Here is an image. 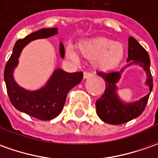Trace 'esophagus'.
<instances>
[{"label":"esophagus","mask_w":158,"mask_h":158,"mask_svg":"<svg viewBox=\"0 0 158 158\" xmlns=\"http://www.w3.org/2000/svg\"><path fill=\"white\" fill-rule=\"evenodd\" d=\"M92 77V74H91V73L87 72V71L83 73V78H84V79L89 78V77Z\"/></svg>","instance_id":"34e87169"}]
</instances>
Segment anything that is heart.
<instances>
[{
	"instance_id": "1",
	"label": "heart",
	"mask_w": 158,
	"mask_h": 158,
	"mask_svg": "<svg viewBox=\"0 0 158 158\" xmlns=\"http://www.w3.org/2000/svg\"><path fill=\"white\" fill-rule=\"evenodd\" d=\"M78 52L86 58H92V65L101 71H110L118 67L125 56V46L120 42L107 38H94L81 41L78 44ZM79 53L68 46L66 54L69 59L78 61Z\"/></svg>"
}]
</instances>
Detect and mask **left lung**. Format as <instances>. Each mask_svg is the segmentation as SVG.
Listing matches in <instances>:
<instances>
[{"instance_id": "left-lung-1", "label": "left lung", "mask_w": 158, "mask_h": 158, "mask_svg": "<svg viewBox=\"0 0 158 158\" xmlns=\"http://www.w3.org/2000/svg\"><path fill=\"white\" fill-rule=\"evenodd\" d=\"M127 61L128 64L118 71L97 73L106 81V89L102 97L96 101V113L102 121L111 125H121L141 115L146 106L153 88L149 54L133 37H130L128 40V58ZM133 64L139 65L145 69L148 75L147 85L149 86L150 92L139 101L125 103L117 94L116 83L120 79L123 69Z\"/></svg>"}]
</instances>
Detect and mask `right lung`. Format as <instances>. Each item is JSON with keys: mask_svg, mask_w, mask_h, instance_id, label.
<instances>
[{"mask_svg": "<svg viewBox=\"0 0 158 158\" xmlns=\"http://www.w3.org/2000/svg\"><path fill=\"white\" fill-rule=\"evenodd\" d=\"M57 34V28H43L16 41L13 53L4 69V80L11 103L17 110L40 120L56 118L64 106L67 94L82 80V72L67 73L61 69L53 72L47 83L40 89L29 91L19 87L14 79V70L19 63L22 49L37 39H45ZM60 55L64 56V47L60 43Z\"/></svg>", "mask_w": 158, "mask_h": 158, "instance_id": "right-lung-1", "label": "right lung"}]
</instances>
